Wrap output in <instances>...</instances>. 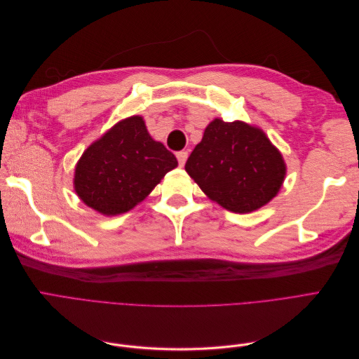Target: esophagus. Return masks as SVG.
<instances>
[{"label": "esophagus", "mask_w": 359, "mask_h": 359, "mask_svg": "<svg viewBox=\"0 0 359 359\" xmlns=\"http://www.w3.org/2000/svg\"><path fill=\"white\" fill-rule=\"evenodd\" d=\"M187 157H189V153H187V151H180V153H177V160H178V163H180V166H184V165H186Z\"/></svg>", "instance_id": "esophagus-1"}]
</instances>
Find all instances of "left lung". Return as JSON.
<instances>
[{"label": "left lung", "mask_w": 359, "mask_h": 359, "mask_svg": "<svg viewBox=\"0 0 359 359\" xmlns=\"http://www.w3.org/2000/svg\"><path fill=\"white\" fill-rule=\"evenodd\" d=\"M210 199L233 212H252L278 193L286 165L262 130L241 121H214L186 163Z\"/></svg>", "instance_id": "obj_1"}]
</instances>
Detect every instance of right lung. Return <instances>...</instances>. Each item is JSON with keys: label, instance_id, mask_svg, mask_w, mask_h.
<instances>
[{"label": "right lung", "instance_id": "1", "mask_svg": "<svg viewBox=\"0 0 359 359\" xmlns=\"http://www.w3.org/2000/svg\"><path fill=\"white\" fill-rule=\"evenodd\" d=\"M178 161L149 136L142 116H130L86 148L74 190L93 210L116 215L142 202Z\"/></svg>", "mask_w": 359, "mask_h": 359}]
</instances>
